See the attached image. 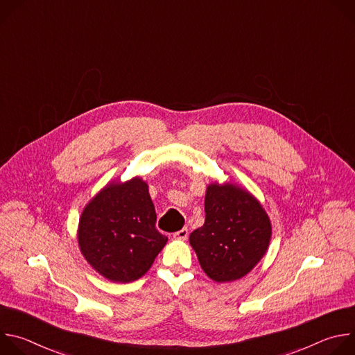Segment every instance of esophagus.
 Listing matches in <instances>:
<instances>
[{
    "mask_svg": "<svg viewBox=\"0 0 355 355\" xmlns=\"http://www.w3.org/2000/svg\"><path fill=\"white\" fill-rule=\"evenodd\" d=\"M188 234H189L188 229H181V230H178V232H175V233H174V239H178V240H187Z\"/></svg>",
    "mask_w": 355,
    "mask_h": 355,
    "instance_id": "1",
    "label": "esophagus"
}]
</instances>
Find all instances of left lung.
Here are the masks:
<instances>
[{"instance_id":"8db88e82","label":"left lung","mask_w":355,"mask_h":355,"mask_svg":"<svg viewBox=\"0 0 355 355\" xmlns=\"http://www.w3.org/2000/svg\"><path fill=\"white\" fill-rule=\"evenodd\" d=\"M205 214L204 226L189 234L202 270L216 282L243 278L267 252L268 215L248 191L230 182L208 187Z\"/></svg>"}]
</instances>
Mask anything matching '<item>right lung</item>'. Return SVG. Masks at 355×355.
<instances>
[{
  "mask_svg": "<svg viewBox=\"0 0 355 355\" xmlns=\"http://www.w3.org/2000/svg\"><path fill=\"white\" fill-rule=\"evenodd\" d=\"M148 185L139 177L108 184L84 208L78 245L95 271L114 282H132L153 264L167 236L156 229Z\"/></svg>",
  "mask_w": 355,
  "mask_h": 355,
  "instance_id": "obj_1",
  "label": "right lung"
}]
</instances>
